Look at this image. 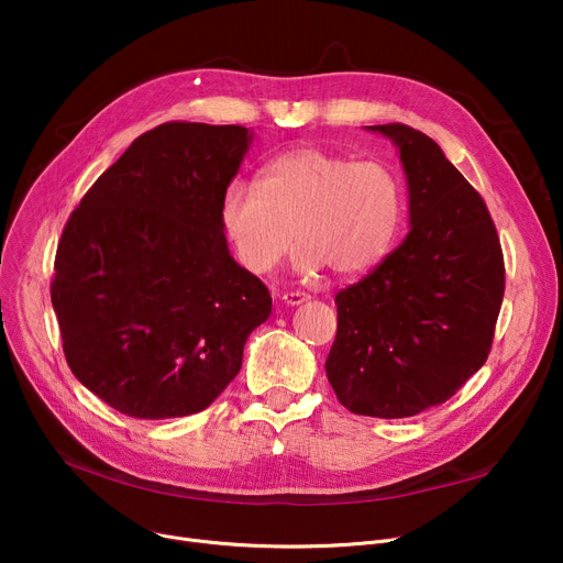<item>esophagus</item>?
<instances>
[{"label": "esophagus", "mask_w": 563, "mask_h": 563, "mask_svg": "<svg viewBox=\"0 0 563 563\" xmlns=\"http://www.w3.org/2000/svg\"><path fill=\"white\" fill-rule=\"evenodd\" d=\"M283 301L287 306H301V303L308 301V294L306 291H285L283 294Z\"/></svg>", "instance_id": "obj_1"}]
</instances>
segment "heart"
Returning <instances> with one entry per match:
<instances>
[{
	"label": "heart",
	"mask_w": 563,
	"mask_h": 563,
	"mask_svg": "<svg viewBox=\"0 0 563 563\" xmlns=\"http://www.w3.org/2000/svg\"><path fill=\"white\" fill-rule=\"evenodd\" d=\"M401 217L404 185L393 166L319 145L274 155L260 185L234 177L219 202L234 257L253 274H269L291 240L303 274L323 266L335 276L363 274L390 251Z\"/></svg>",
	"instance_id": "obj_1"
}]
</instances>
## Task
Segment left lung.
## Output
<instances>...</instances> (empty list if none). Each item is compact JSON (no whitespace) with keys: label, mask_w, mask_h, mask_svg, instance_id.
<instances>
[{"label":"left lung","mask_w":563,"mask_h":563,"mask_svg":"<svg viewBox=\"0 0 563 563\" xmlns=\"http://www.w3.org/2000/svg\"><path fill=\"white\" fill-rule=\"evenodd\" d=\"M390 136L408 177L410 232L338 291L327 376L356 416L397 420L445 404L488 358L505 299V255L479 191L440 145L404 123Z\"/></svg>","instance_id":"8db88e82"}]
</instances>
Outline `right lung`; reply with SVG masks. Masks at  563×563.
<instances>
[{
  "instance_id": "obj_1",
  "label": "right lung",
  "mask_w": 563,
  "mask_h": 563,
  "mask_svg": "<svg viewBox=\"0 0 563 563\" xmlns=\"http://www.w3.org/2000/svg\"><path fill=\"white\" fill-rule=\"evenodd\" d=\"M251 136L185 121L147 130L64 228L49 294L66 361L123 416L205 410L272 312L269 289L232 260L219 219Z\"/></svg>"
}]
</instances>
